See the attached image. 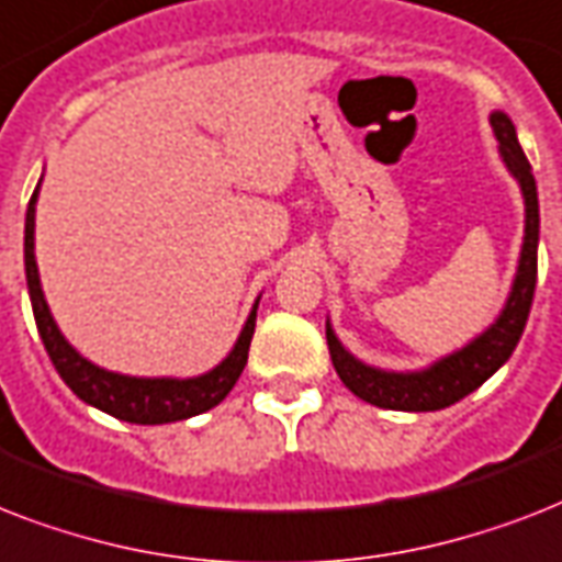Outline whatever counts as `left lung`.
<instances>
[{
	"label": "left lung",
	"instance_id": "left-lung-1",
	"mask_svg": "<svg viewBox=\"0 0 562 562\" xmlns=\"http://www.w3.org/2000/svg\"><path fill=\"white\" fill-rule=\"evenodd\" d=\"M490 125L498 139V154L505 160L507 171L519 180L525 198V241L519 254L514 289L507 294V303L496 324L487 326L479 338H472L467 347L454 350L452 356L435 361L431 368L414 370V373H393V370L370 368L352 352L344 350L333 326L326 324V344L333 364L341 375V382L350 387L359 400L370 402L375 408L391 411H440L463 400L467 393L487 382L510 356L522 338L528 315H531L533 289H537V245H540V201H537V180L531 175V162L525 157L522 145L516 139L514 122L507 113L496 110L490 113Z\"/></svg>",
	"mask_w": 562,
	"mask_h": 562
}]
</instances>
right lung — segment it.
<instances>
[{"label":"right lung","mask_w":562,"mask_h":562,"mask_svg":"<svg viewBox=\"0 0 562 562\" xmlns=\"http://www.w3.org/2000/svg\"><path fill=\"white\" fill-rule=\"evenodd\" d=\"M40 183L34 189L25 210V280H29V297L34 308V321H37V333L43 338L48 359L55 364L69 391L83 400L92 408L104 411L110 417L136 423V426H162V423H178L189 419L194 414L215 408L238 382V375L247 364V350H250V338H254L256 326V306L247 315V324L238 335L236 347L229 356L221 361L218 368L210 373L192 375V379H139V375H122L113 370H104L92 364L75 350L72 344L66 341L64 333L57 329L55 317L48 312V303L40 289L37 259H34V206H37Z\"/></svg>","instance_id":"1"}]
</instances>
